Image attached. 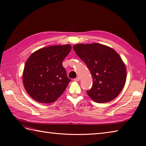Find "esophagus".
<instances>
[{
  "label": "esophagus",
  "instance_id": "esophagus-1",
  "mask_svg": "<svg viewBox=\"0 0 146 146\" xmlns=\"http://www.w3.org/2000/svg\"><path fill=\"white\" fill-rule=\"evenodd\" d=\"M74 80H75V81H76V82H78V81H79L80 80V77H76V78H74Z\"/></svg>",
  "mask_w": 146,
  "mask_h": 146
}]
</instances>
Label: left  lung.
Instances as JSON below:
<instances>
[{"label": "left lung", "instance_id": "obj_1", "mask_svg": "<svg viewBox=\"0 0 146 146\" xmlns=\"http://www.w3.org/2000/svg\"><path fill=\"white\" fill-rule=\"evenodd\" d=\"M73 48L92 75V87L86 91L88 96L98 103L116 98L123 89L127 77L125 66L117 53L98 43L78 44Z\"/></svg>", "mask_w": 146, "mask_h": 146}]
</instances>
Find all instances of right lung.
I'll return each instance as SVG.
<instances>
[{
  "label": "right lung",
  "mask_w": 146,
  "mask_h": 146,
  "mask_svg": "<svg viewBox=\"0 0 146 146\" xmlns=\"http://www.w3.org/2000/svg\"><path fill=\"white\" fill-rule=\"evenodd\" d=\"M70 50L69 44L52 46L40 48L29 56L24 66L23 83L34 100L52 103L63 93L71 80L62 63Z\"/></svg>",
  "instance_id": "1"
}]
</instances>
